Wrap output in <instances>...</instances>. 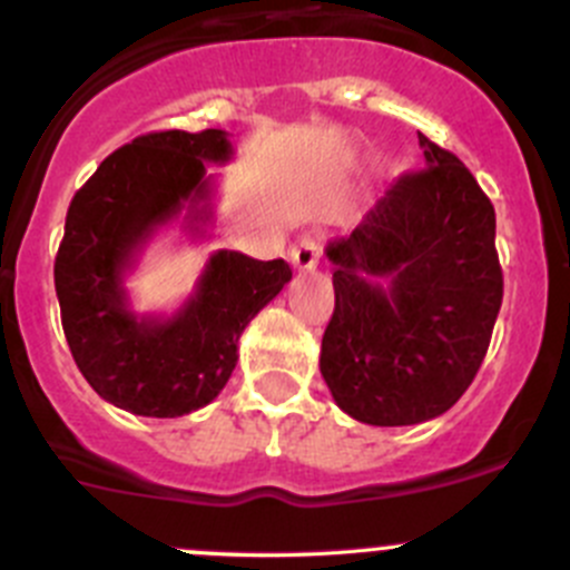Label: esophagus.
Returning a JSON list of instances; mask_svg holds the SVG:
<instances>
[{
  "label": "esophagus",
  "mask_w": 570,
  "mask_h": 570,
  "mask_svg": "<svg viewBox=\"0 0 570 570\" xmlns=\"http://www.w3.org/2000/svg\"><path fill=\"white\" fill-rule=\"evenodd\" d=\"M318 257H322V243L316 237H302L294 246V252H291V259H294L299 271H316Z\"/></svg>",
  "instance_id": "obj_1"
}]
</instances>
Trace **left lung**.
Masks as SVG:
<instances>
[{"label": "left lung", "instance_id": "obj_1", "mask_svg": "<svg viewBox=\"0 0 570 570\" xmlns=\"http://www.w3.org/2000/svg\"><path fill=\"white\" fill-rule=\"evenodd\" d=\"M425 170L405 173L350 237L327 246L335 311L322 377L344 414L416 425L473 383L503 299L495 209L473 173L420 134Z\"/></svg>", "mask_w": 570, "mask_h": 570}]
</instances>
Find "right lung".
Instances as JSON below:
<instances>
[{
	"instance_id": "obj_1",
	"label": "right lung",
	"mask_w": 570,
	"mask_h": 570,
	"mask_svg": "<svg viewBox=\"0 0 570 570\" xmlns=\"http://www.w3.org/2000/svg\"><path fill=\"white\" fill-rule=\"evenodd\" d=\"M232 159L220 128L154 131L114 150L75 193L56 257L61 324L78 370L117 409L173 420L213 403L232 377L237 341L291 282L285 259L220 248L173 316H137L126 274L145 243L184 214L204 237L213 220L209 161Z\"/></svg>"
}]
</instances>
